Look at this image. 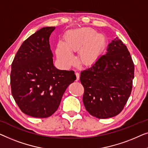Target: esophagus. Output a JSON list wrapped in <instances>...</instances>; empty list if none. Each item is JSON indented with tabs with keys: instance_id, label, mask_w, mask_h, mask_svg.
<instances>
[{
	"instance_id": "1",
	"label": "esophagus",
	"mask_w": 148,
	"mask_h": 148,
	"mask_svg": "<svg viewBox=\"0 0 148 148\" xmlns=\"http://www.w3.org/2000/svg\"><path fill=\"white\" fill-rule=\"evenodd\" d=\"M75 74H76V81L79 80V79H80V74H79V73H78V72H76Z\"/></svg>"
}]
</instances>
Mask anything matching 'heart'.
Here are the masks:
<instances>
[{"mask_svg": "<svg viewBox=\"0 0 148 148\" xmlns=\"http://www.w3.org/2000/svg\"><path fill=\"white\" fill-rule=\"evenodd\" d=\"M106 45L105 35L97 33L92 28L83 27L66 33L64 43H58L56 55L61 65L68 68L74 64L71 53L78 51V60L81 65H92L103 52Z\"/></svg>", "mask_w": 148, "mask_h": 148, "instance_id": "obj_1", "label": "heart"}]
</instances>
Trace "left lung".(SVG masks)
<instances>
[{
	"mask_svg": "<svg viewBox=\"0 0 148 148\" xmlns=\"http://www.w3.org/2000/svg\"><path fill=\"white\" fill-rule=\"evenodd\" d=\"M134 64L126 45L116 37L107 52L80 73L83 103L91 115L107 119L119 114L132 90Z\"/></svg>",
	"mask_w": 148,
	"mask_h": 148,
	"instance_id": "obj_1",
	"label": "left lung"
}]
</instances>
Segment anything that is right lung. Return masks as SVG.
Listing matches in <instances>:
<instances>
[{"instance_id":"right-lung-1","label":"right lung","mask_w":148,"mask_h":148,"mask_svg":"<svg viewBox=\"0 0 148 148\" xmlns=\"http://www.w3.org/2000/svg\"><path fill=\"white\" fill-rule=\"evenodd\" d=\"M55 27H46L23 41L11 65V92L23 113L46 118L57 111L74 72L53 66L49 36Z\"/></svg>"}]
</instances>
